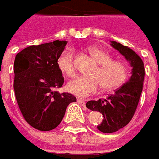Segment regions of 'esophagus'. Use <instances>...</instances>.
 Segmentation results:
<instances>
[{
    "mask_svg": "<svg viewBox=\"0 0 159 159\" xmlns=\"http://www.w3.org/2000/svg\"><path fill=\"white\" fill-rule=\"evenodd\" d=\"M77 102H78L80 105H81L82 107H85V106H86V102H85V100L81 99V98H78V99H77Z\"/></svg>",
    "mask_w": 159,
    "mask_h": 159,
    "instance_id": "34e87169",
    "label": "esophagus"
}]
</instances>
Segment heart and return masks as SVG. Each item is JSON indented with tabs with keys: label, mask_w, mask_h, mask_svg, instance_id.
<instances>
[{
	"label": "heart",
	"mask_w": 159,
	"mask_h": 159,
	"mask_svg": "<svg viewBox=\"0 0 159 159\" xmlns=\"http://www.w3.org/2000/svg\"><path fill=\"white\" fill-rule=\"evenodd\" d=\"M89 52L98 66L91 72L90 77H79L67 85L68 91L80 98H87L94 94L100 86L106 91L114 90L125 83L129 76L127 65L118 60H111L110 54L98 47H90ZM57 67L69 78L76 74L74 52L66 49L57 58Z\"/></svg>",
	"instance_id": "1"
}]
</instances>
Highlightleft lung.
<instances>
[{"instance_id": "obj_1", "label": "left lung", "mask_w": 159, "mask_h": 159, "mask_svg": "<svg viewBox=\"0 0 159 159\" xmlns=\"http://www.w3.org/2000/svg\"><path fill=\"white\" fill-rule=\"evenodd\" d=\"M112 46L131 62L132 70L130 80L116 89L115 94L107 98L91 100L86 104L87 108L103 115V122L98 129L105 133L119 131L131 122L139 104L145 77L143 61L136 52L115 41H112Z\"/></svg>"}]
</instances>
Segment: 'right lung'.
<instances>
[{"label": "right lung", "instance_id": "1", "mask_svg": "<svg viewBox=\"0 0 159 159\" xmlns=\"http://www.w3.org/2000/svg\"><path fill=\"white\" fill-rule=\"evenodd\" d=\"M66 41H53L23 49L14 61L13 88L20 112L26 122L42 131L59 125L66 108L76 98L59 93L64 79L57 67V58Z\"/></svg>", "mask_w": 159, "mask_h": 159}]
</instances>
